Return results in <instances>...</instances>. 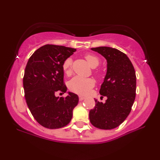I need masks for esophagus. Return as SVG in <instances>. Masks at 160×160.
<instances>
[{
  "instance_id": "1",
  "label": "esophagus",
  "mask_w": 160,
  "mask_h": 160,
  "mask_svg": "<svg viewBox=\"0 0 160 160\" xmlns=\"http://www.w3.org/2000/svg\"><path fill=\"white\" fill-rule=\"evenodd\" d=\"M78 98H79V100H81V101L85 99V97H84V96H82V95H79V97Z\"/></svg>"
}]
</instances>
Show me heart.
Listing matches in <instances>:
<instances>
[{"mask_svg": "<svg viewBox=\"0 0 160 160\" xmlns=\"http://www.w3.org/2000/svg\"><path fill=\"white\" fill-rule=\"evenodd\" d=\"M87 62L92 68H95L100 64V60L98 57L93 54H88L85 55ZM72 60L71 58H68L65 60L62 65L63 71L65 74L69 75L71 72ZM95 85V81L91 78H83L81 76H75L69 82V88L73 92H76L80 95H85Z\"/></svg>", "mask_w": 160, "mask_h": 160, "instance_id": "obj_1", "label": "heart"}]
</instances>
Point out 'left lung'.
Instances as JSON below:
<instances>
[{
	"instance_id": "1",
	"label": "left lung",
	"mask_w": 160,
	"mask_h": 160,
	"mask_svg": "<svg viewBox=\"0 0 160 160\" xmlns=\"http://www.w3.org/2000/svg\"><path fill=\"white\" fill-rule=\"evenodd\" d=\"M107 60V71L100 94L107 97L106 102L95 100L89 111V120L95 128L111 130L119 126L130 113L136 92L134 67L125 54L114 48H92Z\"/></svg>"
}]
</instances>
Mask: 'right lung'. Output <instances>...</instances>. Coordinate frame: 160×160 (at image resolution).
<instances>
[{
  "label": "right lung",
  "instance_id": "right-lung-1",
  "mask_svg": "<svg viewBox=\"0 0 160 160\" xmlns=\"http://www.w3.org/2000/svg\"><path fill=\"white\" fill-rule=\"evenodd\" d=\"M76 50L44 45L32 54L26 65L23 78L26 102L35 119L46 128L58 129L68 124L78 102V95L71 92L66 98L55 96L57 92H66L62 65Z\"/></svg>",
  "mask_w": 160,
  "mask_h": 160
}]
</instances>
